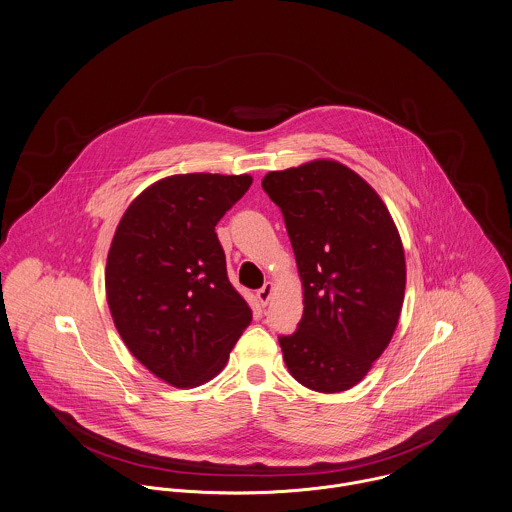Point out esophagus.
Listing matches in <instances>:
<instances>
[{"label":"esophagus","mask_w":512,"mask_h":512,"mask_svg":"<svg viewBox=\"0 0 512 512\" xmlns=\"http://www.w3.org/2000/svg\"><path fill=\"white\" fill-rule=\"evenodd\" d=\"M272 292H274V286L270 284V282H266L258 292H256V298H258V302H260V306H266L268 302H270V298H272Z\"/></svg>","instance_id":"esophagus-1"}]
</instances>
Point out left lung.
<instances>
[{
  "label": "left lung",
  "mask_w": 512,
  "mask_h": 512,
  "mask_svg": "<svg viewBox=\"0 0 512 512\" xmlns=\"http://www.w3.org/2000/svg\"><path fill=\"white\" fill-rule=\"evenodd\" d=\"M304 288V316L280 336L292 377L320 393L357 385L385 351L405 296V252L379 194L338 161L268 172Z\"/></svg>",
  "instance_id": "obj_1"
}]
</instances>
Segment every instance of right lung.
Returning a JSON list of instances; mask_svg holds the SVG:
<instances>
[{
	"label": "right lung",
	"instance_id": "add662e5",
	"mask_svg": "<svg viewBox=\"0 0 512 512\" xmlns=\"http://www.w3.org/2000/svg\"><path fill=\"white\" fill-rule=\"evenodd\" d=\"M248 174H172L125 210L105 268L107 304L129 351L172 387L216 377L252 322L214 232Z\"/></svg>",
	"mask_w": 512,
	"mask_h": 512
}]
</instances>
